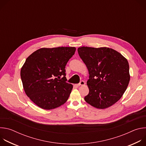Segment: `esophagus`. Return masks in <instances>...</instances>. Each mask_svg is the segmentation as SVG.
Returning a JSON list of instances; mask_svg holds the SVG:
<instances>
[{"mask_svg": "<svg viewBox=\"0 0 146 146\" xmlns=\"http://www.w3.org/2000/svg\"><path fill=\"white\" fill-rule=\"evenodd\" d=\"M85 84V82L84 81H81L80 82L79 84H77V86H84Z\"/></svg>", "mask_w": 146, "mask_h": 146, "instance_id": "esophagus-1", "label": "esophagus"}]
</instances>
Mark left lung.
I'll use <instances>...</instances> for the list:
<instances>
[{
  "mask_svg": "<svg viewBox=\"0 0 146 146\" xmlns=\"http://www.w3.org/2000/svg\"><path fill=\"white\" fill-rule=\"evenodd\" d=\"M80 57L89 72L86 102L97 109L110 107L123 95L130 80L127 59L117 51L108 48L81 47Z\"/></svg>",
  "mask_w": 146,
  "mask_h": 146,
  "instance_id": "1",
  "label": "left lung"
}]
</instances>
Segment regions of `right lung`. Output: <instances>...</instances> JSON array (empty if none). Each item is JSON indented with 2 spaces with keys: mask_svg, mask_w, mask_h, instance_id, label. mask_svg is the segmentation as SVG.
Here are the masks:
<instances>
[{
  "mask_svg": "<svg viewBox=\"0 0 146 146\" xmlns=\"http://www.w3.org/2000/svg\"><path fill=\"white\" fill-rule=\"evenodd\" d=\"M76 48H41L26 59L21 69L24 90L39 108L51 110L68 100L73 86L66 82L65 66Z\"/></svg>",
  "mask_w": 146,
  "mask_h": 146,
  "instance_id": "1",
  "label": "right lung"
}]
</instances>
